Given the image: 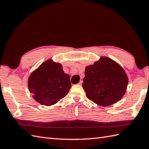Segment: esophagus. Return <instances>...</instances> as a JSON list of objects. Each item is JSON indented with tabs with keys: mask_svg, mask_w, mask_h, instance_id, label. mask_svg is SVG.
Here are the masks:
<instances>
[{
	"mask_svg": "<svg viewBox=\"0 0 149 149\" xmlns=\"http://www.w3.org/2000/svg\"><path fill=\"white\" fill-rule=\"evenodd\" d=\"M82 84H83V81L81 80V81H79V85H82Z\"/></svg>",
	"mask_w": 149,
	"mask_h": 149,
	"instance_id": "obj_1",
	"label": "esophagus"
}]
</instances>
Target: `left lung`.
<instances>
[{"mask_svg":"<svg viewBox=\"0 0 149 149\" xmlns=\"http://www.w3.org/2000/svg\"><path fill=\"white\" fill-rule=\"evenodd\" d=\"M83 87L88 99L97 105H112L127 90L128 77L118 63L107 57L85 68Z\"/></svg>","mask_w":149,"mask_h":149,"instance_id":"1","label":"left lung"}]
</instances>
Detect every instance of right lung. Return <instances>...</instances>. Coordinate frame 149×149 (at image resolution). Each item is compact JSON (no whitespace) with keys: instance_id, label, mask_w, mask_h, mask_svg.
<instances>
[{"instance_id":"add662e5","label":"right lung","mask_w":149,"mask_h":149,"mask_svg":"<svg viewBox=\"0 0 149 149\" xmlns=\"http://www.w3.org/2000/svg\"><path fill=\"white\" fill-rule=\"evenodd\" d=\"M70 77L63 71L61 64L49 59L31 73L28 88L36 102L50 106L68 94L71 88Z\"/></svg>"}]
</instances>
